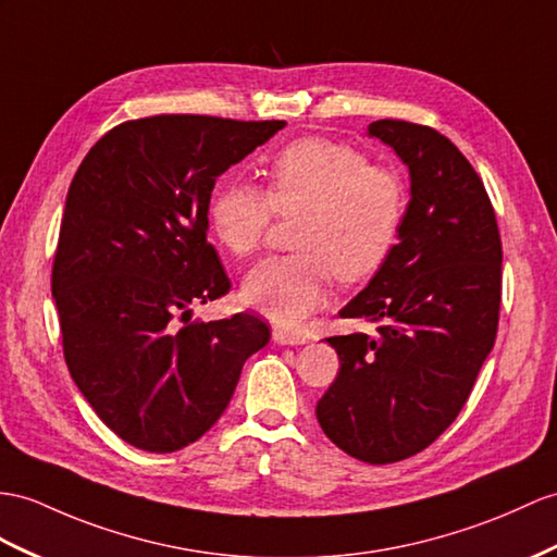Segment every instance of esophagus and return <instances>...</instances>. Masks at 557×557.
I'll return each instance as SVG.
<instances>
[{
	"label": "esophagus",
	"mask_w": 557,
	"mask_h": 557,
	"mask_svg": "<svg viewBox=\"0 0 557 557\" xmlns=\"http://www.w3.org/2000/svg\"><path fill=\"white\" fill-rule=\"evenodd\" d=\"M274 343L278 345H305L307 343V335L305 333H297V331H286V329H274Z\"/></svg>",
	"instance_id": "34e87169"
}]
</instances>
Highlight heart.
Instances as JSON below:
<instances>
[{
	"label": "heart",
	"instance_id": "b5f03b06",
	"mask_svg": "<svg viewBox=\"0 0 557 557\" xmlns=\"http://www.w3.org/2000/svg\"><path fill=\"white\" fill-rule=\"evenodd\" d=\"M274 214L300 216V252L257 264L243 281V302L293 329L329 300L333 274L355 283L383 267L401 228L404 186L357 148L302 139L271 160L267 191L232 182L210 202L212 232L236 257L260 250Z\"/></svg>",
	"mask_w": 557,
	"mask_h": 557
}]
</instances>
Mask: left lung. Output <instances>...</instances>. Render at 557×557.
<instances>
[{
    "label": "left lung",
    "mask_w": 557,
    "mask_h": 557,
    "mask_svg": "<svg viewBox=\"0 0 557 557\" xmlns=\"http://www.w3.org/2000/svg\"><path fill=\"white\" fill-rule=\"evenodd\" d=\"M369 137L409 168L411 200L399 243L341 309L377 323V335L325 341L341 371L317 418L345 454L385 466L423 451L468 401L496 341L504 252L482 180L444 134L375 120Z\"/></svg>",
    "instance_id": "8db88e82"
}]
</instances>
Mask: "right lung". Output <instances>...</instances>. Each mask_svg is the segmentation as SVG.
I'll return each instance as SVG.
<instances>
[{"label":"right lung","instance_id":"right-lung-1","mask_svg":"<svg viewBox=\"0 0 557 557\" xmlns=\"http://www.w3.org/2000/svg\"><path fill=\"white\" fill-rule=\"evenodd\" d=\"M283 120L153 115L113 127L67 188L51 295L75 385L120 440L180 451L220 420L269 325L240 311L196 321L232 288L208 243L216 176Z\"/></svg>","mask_w":557,"mask_h":557}]
</instances>
